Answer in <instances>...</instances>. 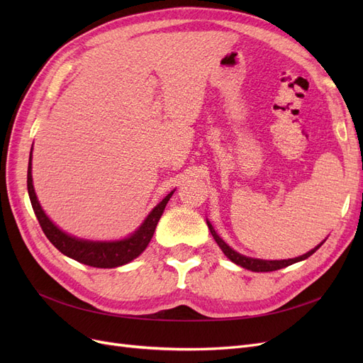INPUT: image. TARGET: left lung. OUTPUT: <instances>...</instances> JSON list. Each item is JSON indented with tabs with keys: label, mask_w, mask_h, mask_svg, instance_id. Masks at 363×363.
I'll return each instance as SVG.
<instances>
[{
	"label": "left lung",
	"mask_w": 363,
	"mask_h": 363,
	"mask_svg": "<svg viewBox=\"0 0 363 363\" xmlns=\"http://www.w3.org/2000/svg\"><path fill=\"white\" fill-rule=\"evenodd\" d=\"M206 221H207V227H208V230H211V233H212L213 239L216 240V244L219 245V248L223 250L224 255H225L230 260H232L233 263H236V265L242 267V268H245V269H250V271H255V272H269V271H277V269H281V268H286V267L292 265V263L301 262V260H304V259H307V257H311V256L313 255V252L325 242V239H324L320 245H316V247L312 248L311 251H307L306 255L298 256V257H294V259H284V260L255 259V257H248V256L240 255V252L235 251L232 247H228V245L224 242V240H223V238H219V235L215 232V228H213V225L211 224V221H208V219H206Z\"/></svg>",
	"instance_id": "1"
}]
</instances>
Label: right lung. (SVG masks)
Instances as JSON below:
<instances>
[{
	"mask_svg": "<svg viewBox=\"0 0 363 363\" xmlns=\"http://www.w3.org/2000/svg\"><path fill=\"white\" fill-rule=\"evenodd\" d=\"M31 151H33V147H31ZM31 151H30L28 171H27V189H28L30 201L33 206V211L36 213L38 221L43 230V233H45L50 242L56 247L62 255L94 268H116L121 265H125V263L136 259L139 255L144 252V250L150 244L152 235H155L159 219L175 189L164 196L157 206H155V208H152L144 219V223H142L130 236L124 239H118V240L82 239L63 232V230L54 224L47 216V213L43 212V208L35 192V186H33Z\"/></svg>",
	"mask_w": 363,
	"mask_h": 363,
	"instance_id": "1",
	"label": "right lung"
}]
</instances>
